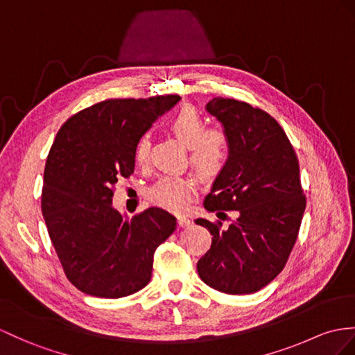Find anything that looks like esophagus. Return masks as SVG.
I'll use <instances>...</instances> for the list:
<instances>
[{
  "instance_id": "1",
  "label": "esophagus",
  "mask_w": 355,
  "mask_h": 355,
  "mask_svg": "<svg viewBox=\"0 0 355 355\" xmlns=\"http://www.w3.org/2000/svg\"><path fill=\"white\" fill-rule=\"evenodd\" d=\"M178 224H179V227H188V226H191L193 221L189 220V218H187V217H184V215H179V217H178Z\"/></svg>"
}]
</instances>
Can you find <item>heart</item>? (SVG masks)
Here are the masks:
<instances>
[{"instance_id":"b5f03b06","label":"heart","mask_w":355,"mask_h":355,"mask_svg":"<svg viewBox=\"0 0 355 355\" xmlns=\"http://www.w3.org/2000/svg\"><path fill=\"white\" fill-rule=\"evenodd\" d=\"M171 134L189 149V159L203 176H214L223 168L227 159V137L220 129L206 131L203 117L191 108L179 110L170 119ZM149 153V138L143 134L134 148V159L144 164ZM197 193V184L188 176H164L148 193L149 200L162 209L180 212L193 200Z\"/></svg>"}]
</instances>
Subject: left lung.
Masks as SVG:
<instances>
[{"instance_id":"obj_1","label":"left lung","mask_w":355,"mask_h":355,"mask_svg":"<svg viewBox=\"0 0 355 355\" xmlns=\"http://www.w3.org/2000/svg\"><path fill=\"white\" fill-rule=\"evenodd\" d=\"M206 111L227 137L229 157L205 197L207 211H238L227 229L205 218L212 244L197 262L200 279L230 295L253 293L282 272L306 209L300 166L286 134L265 111L214 98Z\"/></svg>"}]
</instances>
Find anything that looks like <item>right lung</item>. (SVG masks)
<instances>
[{
    "instance_id": "obj_1",
    "label": "right lung",
    "mask_w": 355,
    "mask_h": 355,
    "mask_svg": "<svg viewBox=\"0 0 355 355\" xmlns=\"http://www.w3.org/2000/svg\"><path fill=\"white\" fill-rule=\"evenodd\" d=\"M179 101L108 99L76 112L57 132L42 214L66 277L87 295L122 298L143 289L155 252L176 229V218L159 207L129 221L112 206V188L134 173L138 138Z\"/></svg>"
}]
</instances>
